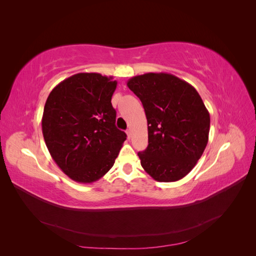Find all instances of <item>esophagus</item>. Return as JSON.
<instances>
[{"instance_id": "obj_1", "label": "esophagus", "mask_w": 256, "mask_h": 256, "mask_svg": "<svg viewBox=\"0 0 256 256\" xmlns=\"http://www.w3.org/2000/svg\"><path fill=\"white\" fill-rule=\"evenodd\" d=\"M126 134H127V136H128V138H130V136H131V130L128 129V130L126 131Z\"/></svg>"}]
</instances>
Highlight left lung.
Masks as SVG:
<instances>
[{
	"mask_svg": "<svg viewBox=\"0 0 256 256\" xmlns=\"http://www.w3.org/2000/svg\"><path fill=\"white\" fill-rule=\"evenodd\" d=\"M127 86L145 110L148 146L138 156L154 180H182L196 166L208 143L210 116L191 84L174 74L148 72L129 79Z\"/></svg>",
	"mask_w": 256,
	"mask_h": 256,
	"instance_id": "8db88e82",
	"label": "left lung"
}]
</instances>
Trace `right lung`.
<instances>
[{
    "mask_svg": "<svg viewBox=\"0 0 256 256\" xmlns=\"http://www.w3.org/2000/svg\"><path fill=\"white\" fill-rule=\"evenodd\" d=\"M113 76L80 72L58 83L47 98L42 120L46 145L70 180L90 184L113 166L126 140L115 126Z\"/></svg>",
    "mask_w": 256,
    "mask_h": 256,
    "instance_id": "add662e5",
    "label": "right lung"
}]
</instances>
